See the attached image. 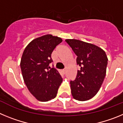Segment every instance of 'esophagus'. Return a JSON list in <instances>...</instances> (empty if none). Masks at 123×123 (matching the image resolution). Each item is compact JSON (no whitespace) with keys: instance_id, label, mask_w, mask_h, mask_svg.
<instances>
[{"instance_id":"1","label":"esophagus","mask_w":123,"mask_h":123,"mask_svg":"<svg viewBox=\"0 0 123 123\" xmlns=\"http://www.w3.org/2000/svg\"><path fill=\"white\" fill-rule=\"evenodd\" d=\"M62 71L63 73L65 74V71H66V70H65V69H62Z\"/></svg>"}]
</instances>
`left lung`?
<instances>
[{
  "instance_id": "8db88e82",
  "label": "left lung",
  "mask_w": 123,
  "mask_h": 123,
  "mask_svg": "<svg viewBox=\"0 0 123 123\" xmlns=\"http://www.w3.org/2000/svg\"><path fill=\"white\" fill-rule=\"evenodd\" d=\"M76 55V78L70 81L71 94L74 99L86 101L98 92L106 75L108 58L105 52L97 45L77 39H66Z\"/></svg>"
}]
</instances>
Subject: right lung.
<instances>
[{"mask_svg": "<svg viewBox=\"0 0 123 123\" xmlns=\"http://www.w3.org/2000/svg\"><path fill=\"white\" fill-rule=\"evenodd\" d=\"M62 39L46 34L32 40L25 48L20 62L25 84L34 97L47 102L56 96L63 79L58 71L50 68L52 52Z\"/></svg>", "mask_w": 123, "mask_h": 123, "instance_id": "right-lung-1", "label": "right lung"}]
</instances>
